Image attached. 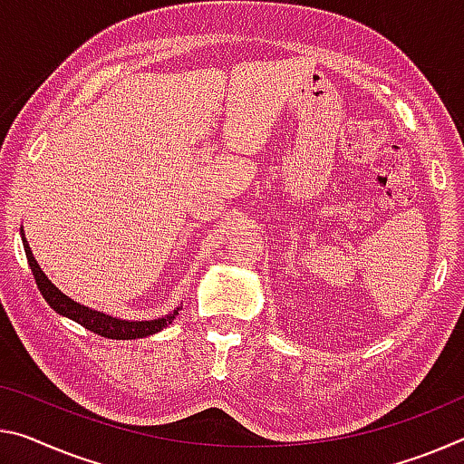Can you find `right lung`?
Returning <instances> with one entry per match:
<instances>
[{"label": "right lung", "mask_w": 464, "mask_h": 464, "mask_svg": "<svg viewBox=\"0 0 464 464\" xmlns=\"http://www.w3.org/2000/svg\"><path fill=\"white\" fill-rule=\"evenodd\" d=\"M20 233H22V229H20ZM22 244H24L26 260H28V266H31V270H33L34 283H36V286H39L41 295L45 297L47 304L53 307V310L60 315H65V318L78 322L80 326H84L86 330H92L94 334H101L105 338H115V341H128V338L150 336V334L160 333V330L167 328L175 320V315H178V310H175L173 314H169V315H165V318H159V320L128 322V320L111 318V315H107V314L94 312V310H91V307L80 305V304H76V301H72L68 295H63V293L45 276V272L39 268V264H36L31 247H28V244H26L24 233H22Z\"/></svg>", "instance_id": "add662e5"}]
</instances>
